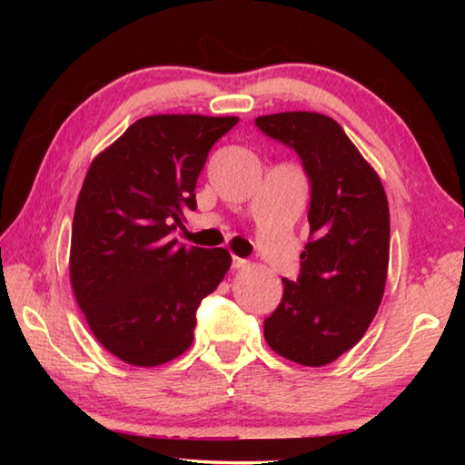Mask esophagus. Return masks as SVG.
<instances>
[{"label": "esophagus", "instance_id": "obj_1", "mask_svg": "<svg viewBox=\"0 0 465 465\" xmlns=\"http://www.w3.org/2000/svg\"><path fill=\"white\" fill-rule=\"evenodd\" d=\"M232 266L235 271H242V269H248L250 266V262L246 261V258H238V256H233V261H232Z\"/></svg>", "mask_w": 465, "mask_h": 465}]
</instances>
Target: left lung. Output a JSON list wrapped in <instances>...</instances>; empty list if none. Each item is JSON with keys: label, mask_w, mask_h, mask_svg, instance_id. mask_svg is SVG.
Instances as JSON below:
<instances>
[{"label": "left lung", "mask_w": 465, "mask_h": 465, "mask_svg": "<svg viewBox=\"0 0 465 465\" xmlns=\"http://www.w3.org/2000/svg\"><path fill=\"white\" fill-rule=\"evenodd\" d=\"M264 135L293 147L312 184L310 242L297 282L264 320L277 355L322 367L352 349L380 310L390 262V209L377 172L341 124L320 113L256 119Z\"/></svg>", "instance_id": "obj_1"}]
</instances>
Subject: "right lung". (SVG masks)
Returning <instances> with one entry per match:
<instances>
[{
  "instance_id": "right-lung-1",
  "label": "right lung",
  "mask_w": 465,
  "mask_h": 465,
  "mask_svg": "<svg viewBox=\"0 0 465 465\" xmlns=\"http://www.w3.org/2000/svg\"><path fill=\"white\" fill-rule=\"evenodd\" d=\"M238 116L139 119L90 163L77 196L69 279L98 342L135 367H157L193 344L196 308L232 266L225 248L178 243L196 209L209 149Z\"/></svg>"
}]
</instances>
